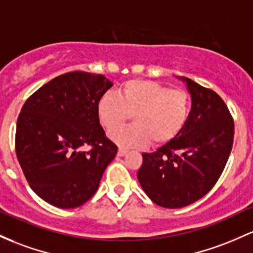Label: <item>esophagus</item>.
<instances>
[{
	"mask_svg": "<svg viewBox=\"0 0 253 253\" xmlns=\"http://www.w3.org/2000/svg\"><path fill=\"white\" fill-rule=\"evenodd\" d=\"M127 150L126 149H122V148H120L119 149V151H118V156H120V157H122V156H125V155L127 154Z\"/></svg>",
	"mask_w": 253,
	"mask_h": 253,
	"instance_id": "34e87169",
	"label": "esophagus"
}]
</instances>
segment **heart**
Wrapping results in <instances>:
<instances>
[{
	"instance_id": "1",
	"label": "heart",
	"mask_w": 253,
	"mask_h": 253,
	"mask_svg": "<svg viewBox=\"0 0 253 253\" xmlns=\"http://www.w3.org/2000/svg\"><path fill=\"white\" fill-rule=\"evenodd\" d=\"M190 109L187 91L148 79L127 80L120 95L107 92L97 103L99 121L108 131L133 118L131 126L110 133L124 148H144L150 141L152 145L169 143L184 129Z\"/></svg>"
}]
</instances>
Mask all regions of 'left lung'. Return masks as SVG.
Here are the masks:
<instances>
[{"label":"left lung","mask_w":253,"mask_h":253,"mask_svg":"<svg viewBox=\"0 0 253 253\" xmlns=\"http://www.w3.org/2000/svg\"><path fill=\"white\" fill-rule=\"evenodd\" d=\"M190 116L180 134L151 154H143L138 181L155 204L187 207L209 192L221 176L234 138V121L215 91L188 78Z\"/></svg>","instance_id":"8db88e82"}]
</instances>
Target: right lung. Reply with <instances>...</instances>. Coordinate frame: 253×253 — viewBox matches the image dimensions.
Returning a JSON list of instances; mask_svg holds the SVG:
<instances>
[{"label":"right lung","instance_id":"right-lung-1","mask_svg":"<svg viewBox=\"0 0 253 253\" xmlns=\"http://www.w3.org/2000/svg\"><path fill=\"white\" fill-rule=\"evenodd\" d=\"M102 74L69 72L25 102L15 152L30 187L61 209L80 207L98 188L118 146L105 137L97 103L112 87Z\"/></svg>","mask_w":253,"mask_h":253}]
</instances>
